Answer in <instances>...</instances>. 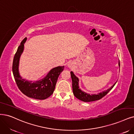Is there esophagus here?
I'll list each match as a JSON object with an SVG mask.
<instances>
[{"label":"esophagus","instance_id":"obj_1","mask_svg":"<svg viewBox=\"0 0 134 134\" xmlns=\"http://www.w3.org/2000/svg\"><path fill=\"white\" fill-rule=\"evenodd\" d=\"M68 67H71V66H70V65H69V66H68Z\"/></svg>","mask_w":134,"mask_h":134}]
</instances>
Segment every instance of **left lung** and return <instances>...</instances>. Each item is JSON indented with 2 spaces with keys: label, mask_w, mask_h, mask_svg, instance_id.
<instances>
[{
  "label": "left lung",
  "mask_w": 134,
  "mask_h": 134,
  "mask_svg": "<svg viewBox=\"0 0 134 134\" xmlns=\"http://www.w3.org/2000/svg\"><path fill=\"white\" fill-rule=\"evenodd\" d=\"M119 66H120V62H119ZM71 76L72 81V89L73 94L77 99H80L83 102H93L102 99L103 97H104L107 94L110 92L111 89L115 86L116 82H115L114 85L107 90H105L99 93H98L97 94H90L85 92L82 91L80 88H79V79L75 75L73 72H71Z\"/></svg>",
  "instance_id": "8db88e82"
}]
</instances>
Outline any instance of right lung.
Wrapping results in <instances>:
<instances>
[{
  "label": "right lung",
  "mask_w": 134,
  "mask_h": 134,
  "mask_svg": "<svg viewBox=\"0 0 134 134\" xmlns=\"http://www.w3.org/2000/svg\"><path fill=\"white\" fill-rule=\"evenodd\" d=\"M26 39L25 38L21 41L13 59L12 70L15 81L19 90L27 97L39 100L45 99L53 94L58 77L64 67L58 66L52 68L45 77L35 82L23 79L19 74V64Z\"/></svg>",
  "instance_id": "right-lung-1"
}]
</instances>
